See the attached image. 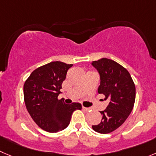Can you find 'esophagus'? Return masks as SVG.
Segmentation results:
<instances>
[{
    "label": "esophagus",
    "instance_id": "34e87169",
    "mask_svg": "<svg viewBox=\"0 0 156 156\" xmlns=\"http://www.w3.org/2000/svg\"><path fill=\"white\" fill-rule=\"evenodd\" d=\"M83 109L85 111H90L91 109H90V108H87V107H84V106H83Z\"/></svg>",
    "mask_w": 156,
    "mask_h": 156
}]
</instances>
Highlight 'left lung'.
Returning a JSON list of instances; mask_svg holds the SVG:
<instances>
[{
  "label": "left lung",
  "instance_id": "left-lung-1",
  "mask_svg": "<svg viewBox=\"0 0 156 156\" xmlns=\"http://www.w3.org/2000/svg\"><path fill=\"white\" fill-rule=\"evenodd\" d=\"M92 65L99 73L100 85L98 93L105 96L109 103L101 111L102 120L93 126L94 131L107 134L124 123L133 109L136 99V87L129 73L114 60L102 58Z\"/></svg>",
  "mask_w": 156,
  "mask_h": 156
}]
</instances>
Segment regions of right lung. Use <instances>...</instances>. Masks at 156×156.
Here are the masks:
<instances>
[{
	"label": "right lung",
	"instance_id": "right-lung-1",
	"mask_svg": "<svg viewBox=\"0 0 156 156\" xmlns=\"http://www.w3.org/2000/svg\"><path fill=\"white\" fill-rule=\"evenodd\" d=\"M73 64L54 61L33 71L23 85L26 108L42 129L57 133L69 126L72 114L82 109L79 103L66 104L58 99L62 83Z\"/></svg>",
	"mask_w": 156,
	"mask_h": 156
}]
</instances>
